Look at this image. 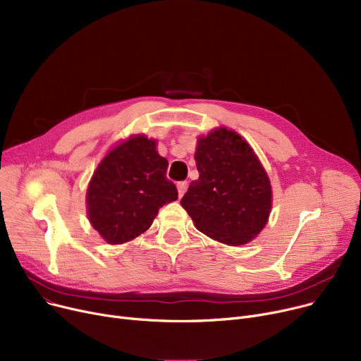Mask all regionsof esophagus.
I'll return each mask as SVG.
<instances>
[{"label": "esophagus", "mask_w": 361, "mask_h": 361, "mask_svg": "<svg viewBox=\"0 0 361 361\" xmlns=\"http://www.w3.org/2000/svg\"><path fill=\"white\" fill-rule=\"evenodd\" d=\"M187 187H188V183H187V181H180V183L177 184V188H178V196H180V197H183V196H184V193H185V190H187Z\"/></svg>", "instance_id": "esophagus-1"}]
</instances>
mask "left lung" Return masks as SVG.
<instances>
[{
  "label": "left lung",
  "mask_w": 361,
  "mask_h": 361,
  "mask_svg": "<svg viewBox=\"0 0 361 361\" xmlns=\"http://www.w3.org/2000/svg\"><path fill=\"white\" fill-rule=\"evenodd\" d=\"M195 159L199 178L181 206L196 228L230 245L253 240L272 206L271 183L253 149L235 131L219 128L199 139Z\"/></svg>",
  "instance_id": "8db88e82"
}]
</instances>
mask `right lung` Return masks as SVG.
<instances>
[{"mask_svg":"<svg viewBox=\"0 0 361 361\" xmlns=\"http://www.w3.org/2000/svg\"><path fill=\"white\" fill-rule=\"evenodd\" d=\"M166 168L155 140L145 136L123 142L102 159L86 202L89 221L105 241L121 244L136 238L152 225L159 207L178 199Z\"/></svg>","mask_w":361,"mask_h":361,"instance_id":"add662e5","label":"right lung"}]
</instances>
